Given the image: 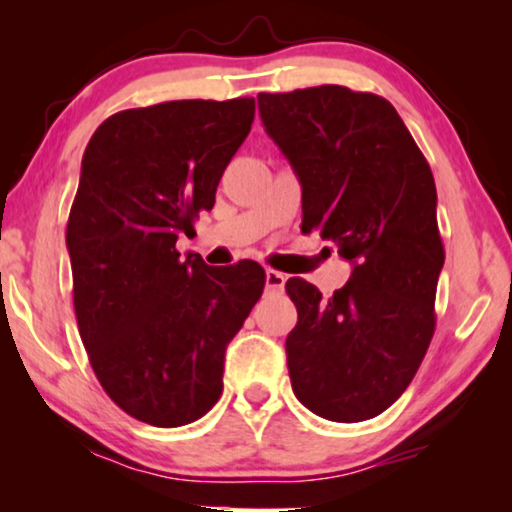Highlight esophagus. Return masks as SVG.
Returning <instances> with one entry per match:
<instances>
[{"instance_id": "esophagus-1", "label": "esophagus", "mask_w": 512, "mask_h": 512, "mask_svg": "<svg viewBox=\"0 0 512 512\" xmlns=\"http://www.w3.org/2000/svg\"><path fill=\"white\" fill-rule=\"evenodd\" d=\"M286 284V275L277 270H265V286H268V291H282Z\"/></svg>"}]
</instances>
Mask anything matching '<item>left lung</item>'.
I'll return each instance as SVG.
<instances>
[{
  "label": "left lung",
  "instance_id": "8db88e82",
  "mask_svg": "<svg viewBox=\"0 0 512 512\" xmlns=\"http://www.w3.org/2000/svg\"><path fill=\"white\" fill-rule=\"evenodd\" d=\"M258 109L303 186V233L354 263L333 298L286 282L298 310L286 338L293 394L331 422H363L408 389L436 331V181L380 95L317 86L261 93Z\"/></svg>",
  "mask_w": 512,
  "mask_h": 512
}]
</instances>
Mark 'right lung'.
Listing matches in <instances>:
<instances>
[{"mask_svg": "<svg viewBox=\"0 0 512 512\" xmlns=\"http://www.w3.org/2000/svg\"><path fill=\"white\" fill-rule=\"evenodd\" d=\"M254 111V97L125 109L83 153L67 221L76 324L111 401L160 429L219 401L228 342L263 293L254 261L221 270L177 251L214 207Z\"/></svg>", "mask_w": 512, "mask_h": 512, "instance_id": "obj_1", "label": "right lung"}]
</instances>
